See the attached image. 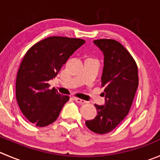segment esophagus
Wrapping results in <instances>:
<instances>
[{
	"instance_id": "34e87169",
	"label": "esophagus",
	"mask_w": 160,
	"mask_h": 160,
	"mask_svg": "<svg viewBox=\"0 0 160 160\" xmlns=\"http://www.w3.org/2000/svg\"><path fill=\"white\" fill-rule=\"evenodd\" d=\"M73 99H74V101H75L76 103H78V104H86V103H87V101H86V100H82V99H80V98H77V97H73Z\"/></svg>"
}]
</instances>
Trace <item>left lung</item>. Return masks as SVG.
<instances>
[{
  "label": "left lung",
  "mask_w": 160,
  "mask_h": 160,
  "mask_svg": "<svg viewBox=\"0 0 160 160\" xmlns=\"http://www.w3.org/2000/svg\"><path fill=\"white\" fill-rule=\"evenodd\" d=\"M93 43L104 55L101 86L105 104H95L97 115L86 125L91 131L104 134L113 130L129 113L138 87V70L131 55L117 41L98 39Z\"/></svg>",
  "instance_id": "1"
}]
</instances>
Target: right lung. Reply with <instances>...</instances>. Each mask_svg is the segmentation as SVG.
<instances>
[{"label": "right lung", "mask_w": 160, "mask_h": 160, "mask_svg": "<svg viewBox=\"0 0 160 160\" xmlns=\"http://www.w3.org/2000/svg\"><path fill=\"white\" fill-rule=\"evenodd\" d=\"M85 42L54 36L38 42L26 53L16 77V94L21 112L30 122L44 127L57 119L69 97L50 89L48 82Z\"/></svg>", "instance_id": "add662e5"}]
</instances>
